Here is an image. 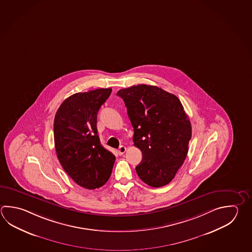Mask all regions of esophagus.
<instances>
[{
	"label": "esophagus",
	"instance_id": "obj_1",
	"mask_svg": "<svg viewBox=\"0 0 252 252\" xmlns=\"http://www.w3.org/2000/svg\"><path fill=\"white\" fill-rule=\"evenodd\" d=\"M118 152H119V155H123L124 153L126 152V148L123 146V145H121V146L119 148V151H118Z\"/></svg>",
	"mask_w": 252,
	"mask_h": 252
}]
</instances>
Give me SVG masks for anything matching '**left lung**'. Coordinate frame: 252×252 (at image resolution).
Masks as SVG:
<instances>
[{
	"label": "left lung",
	"instance_id": "8db88e82",
	"mask_svg": "<svg viewBox=\"0 0 252 252\" xmlns=\"http://www.w3.org/2000/svg\"><path fill=\"white\" fill-rule=\"evenodd\" d=\"M133 127L134 145L143 153L135 169L148 186L169 184L184 164L191 138L190 119L176 95L158 86L138 85L121 89Z\"/></svg>",
	"mask_w": 252,
	"mask_h": 252
}]
</instances>
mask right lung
<instances>
[{
    "label": "right lung",
    "instance_id": "obj_1",
    "mask_svg": "<svg viewBox=\"0 0 252 252\" xmlns=\"http://www.w3.org/2000/svg\"><path fill=\"white\" fill-rule=\"evenodd\" d=\"M111 88L77 93L62 102L54 118V143L62 167L78 186L94 190L109 180L116 157L100 144L97 114Z\"/></svg>",
    "mask_w": 252,
    "mask_h": 252
}]
</instances>
